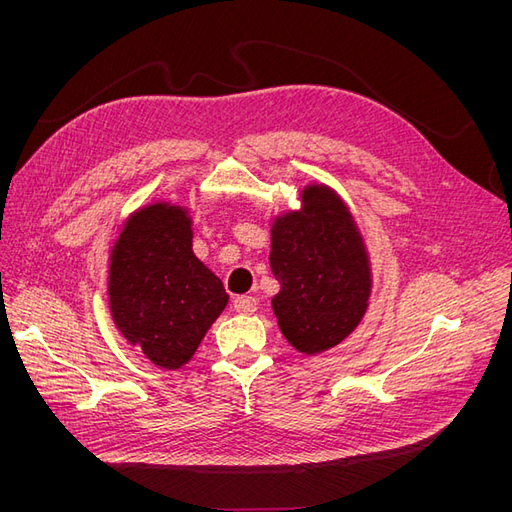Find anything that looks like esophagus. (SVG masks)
<instances>
[{
	"instance_id": "obj_1",
	"label": "esophagus",
	"mask_w": 512,
	"mask_h": 512,
	"mask_svg": "<svg viewBox=\"0 0 512 512\" xmlns=\"http://www.w3.org/2000/svg\"><path fill=\"white\" fill-rule=\"evenodd\" d=\"M232 305H235L239 314H254L258 309V301L254 297H237Z\"/></svg>"
}]
</instances>
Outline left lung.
<instances>
[{
	"label": "left lung",
	"instance_id": "1",
	"mask_svg": "<svg viewBox=\"0 0 512 512\" xmlns=\"http://www.w3.org/2000/svg\"><path fill=\"white\" fill-rule=\"evenodd\" d=\"M269 265L280 282L273 314L294 350L320 354L359 327L371 294L369 254L329 185H305L301 209L273 220Z\"/></svg>",
	"mask_w": 512,
	"mask_h": 512
}]
</instances>
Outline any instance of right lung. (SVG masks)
I'll return each instance as SVG.
<instances>
[{
  "label": "right lung",
  "instance_id": "1",
  "mask_svg": "<svg viewBox=\"0 0 512 512\" xmlns=\"http://www.w3.org/2000/svg\"><path fill=\"white\" fill-rule=\"evenodd\" d=\"M108 260L115 327L153 365L183 367L228 303L220 277L192 252L188 209L151 203L134 211Z\"/></svg>",
  "mask_w": 512,
  "mask_h": 512
}]
</instances>
